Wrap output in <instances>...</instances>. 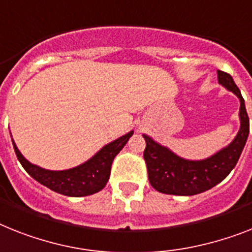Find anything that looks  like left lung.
Wrapping results in <instances>:
<instances>
[{"instance_id":"8db88e82","label":"left lung","mask_w":252,"mask_h":252,"mask_svg":"<svg viewBox=\"0 0 252 252\" xmlns=\"http://www.w3.org/2000/svg\"><path fill=\"white\" fill-rule=\"evenodd\" d=\"M218 81L240 99L241 126L236 138L229 145L209 158L192 161L179 157L167 147H163L144 134L143 136L147 147L143 156L148 168L149 183L156 190L175 196L198 194L223 182L237 165L250 132V121L245 100L232 76L223 70H218Z\"/></svg>"}]
</instances>
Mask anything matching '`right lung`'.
<instances>
[{"mask_svg":"<svg viewBox=\"0 0 252 252\" xmlns=\"http://www.w3.org/2000/svg\"><path fill=\"white\" fill-rule=\"evenodd\" d=\"M132 134L134 131H130L121 138L104 145L96 155L93 156L84 163H81L80 166L62 170V171H53V170H46V168L33 165L28 159L24 158V156L20 153L14 140H12V145H14V151H15L19 162L34 180L54 192L64 194V196L84 197L99 192L107 186V182L111 175L112 162L114 157L120 153V151L126 145Z\"/></svg>","mask_w":252,"mask_h":252,"instance_id":"obj_1","label":"right lung"}]
</instances>
